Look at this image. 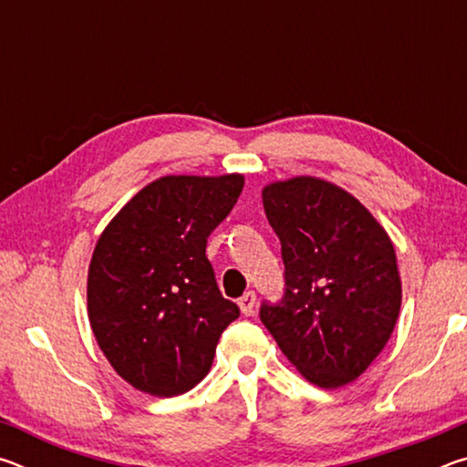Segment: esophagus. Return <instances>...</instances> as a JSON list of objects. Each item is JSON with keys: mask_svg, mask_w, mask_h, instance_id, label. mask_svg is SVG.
<instances>
[{"mask_svg": "<svg viewBox=\"0 0 467 467\" xmlns=\"http://www.w3.org/2000/svg\"><path fill=\"white\" fill-rule=\"evenodd\" d=\"M239 306H241L243 315H251L253 306H255V292H253V290L244 292V295L239 298Z\"/></svg>", "mask_w": 467, "mask_h": 467, "instance_id": "34e87169", "label": "esophagus"}]
</instances>
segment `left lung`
Segmentation results:
<instances>
[{"label":"left lung","mask_w":467,"mask_h":467,"mask_svg":"<svg viewBox=\"0 0 467 467\" xmlns=\"http://www.w3.org/2000/svg\"><path fill=\"white\" fill-rule=\"evenodd\" d=\"M282 244L284 296L259 317L306 381L336 389L368 368L398 321L395 249L373 214L342 187L295 177L264 187Z\"/></svg>","instance_id":"obj_1"}]
</instances>
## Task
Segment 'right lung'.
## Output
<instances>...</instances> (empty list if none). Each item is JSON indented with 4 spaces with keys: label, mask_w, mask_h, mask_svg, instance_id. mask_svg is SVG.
<instances>
[{
    "label": "right lung",
    "mask_w": 467,
    "mask_h": 467,
    "mask_svg": "<svg viewBox=\"0 0 467 467\" xmlns=\"http://www.w3.org/2000/svg\"><path fill=\"white\" fill-rule=\"evenodd\" d=\"M243 185V175L161 177L102 231L88 267V319L110 367L136 389L156 398L193 389L239 317L205 244Z\"/></svg>",
    "instance_id": "right-lung-1"
}]
</instances>
